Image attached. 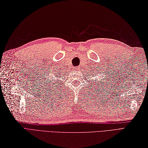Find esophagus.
Wrapping results in <instances>:
<instances>
[{
  "mask_svg": "<svg viewBox=\"0 0 148 148\" xmlns=\"http://www.w3.org/2000/svg\"><path fill=\"white\" fill-rule=\"evenodd\" d=\"M79 70H80V68H79V67H75L73 68V71H78Z\"/></svg>",
  "mask_w": 148,
  "mask_h": 148,
  "instance_id": "34e87169",
  "label": "esophagus"
}]
</instances>
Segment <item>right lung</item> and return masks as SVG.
<instances>
[{
    "instance_id": "right-lung-1",
    "label": "right lung",
    "mask_w": 148,
    "mask_h": 148,
    "mask_svg": "<svg viewBox=\"0 0 148 148\" xmlns=\"http://www.w3.org/2000/svg\"><path fill=\"white\" fill-rule=\"evenodd\" d=\"M53 80L52 81V82H49V84H53Z\"/></svg>"
}]
</instances>
